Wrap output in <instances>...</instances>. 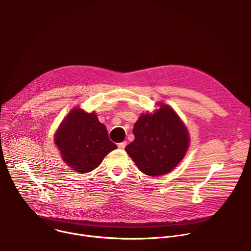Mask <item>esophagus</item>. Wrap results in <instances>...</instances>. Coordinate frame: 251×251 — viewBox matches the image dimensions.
<instances>
[{"label": "esophagus", "instance_id": "1", "mask_svg": "<svg viewBox=\"0 0 251 251\" xmlns=\"http://www.w3.org/2000/svg\"><path fill=\"white\" fill-rule=\"evenodd\" d=\"M126 145H127V142H126V141H123V142L119 143V144H118V148H119V149H124V148L126 147Z\"/></svg>", "mask_w": 251, "mask_h": 251}]
</instances>
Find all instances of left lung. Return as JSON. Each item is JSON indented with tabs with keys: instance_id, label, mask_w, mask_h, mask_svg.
I'll return each mask as SVG.
<instances>
[{
	"instance_id": "8db88e82",
	"label": "left lung",
	"mask_w": 251,
	"mask_h": 251,
	"mask_svg": "<svg viewBox=\"0 0 251 251\" xmlns=\"http://www.w3.org/2000/svg\"><path fill=\"white\" fill-rule=\"evenodd\" d=\"M153 114H142L135 123V139L125 147L138 169L156 176L168 174L185 157L189 145V132L169 105L159 103Z\"/></svg>"
}]
</instances>
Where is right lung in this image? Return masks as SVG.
Returning <instances> with one entry per match:
<instances>
[{
	"label": "right lung",
	"mask_w": 251,
	"mask_h": 251,
	"mask_svg": "<svg viewBox=\"0 0 251 251\" xmlns=\"http://www.w3.org/2000/svg\"><path fill=\"white\" fill-rule=\"evenodd\" d=\"M54 143L66 165L79 174L96 169L117 148L97 115L80 108H74L63 119L54 134Z\"/></svg>",
	"instance_id": "1"
}]
</instances>
